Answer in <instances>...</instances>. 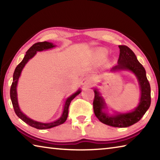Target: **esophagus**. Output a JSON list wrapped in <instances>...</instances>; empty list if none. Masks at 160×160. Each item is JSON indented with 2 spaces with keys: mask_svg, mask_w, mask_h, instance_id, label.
Wrapping results in <instances>:
<instances>
[{
  "mask_svg": "<svg viewBox=\"0 0 160 160\" xmlns=\"http://www.w3.org/2000/svg\"><path fill=\"white\" fill-rule=\"evenodd\" d=\"M91 80L90 79V78H83V79L82 80V82H81V84H82V85L83 87H89L91 85Z\"/></svg>",
  "mask_w": 160,
  "mask_h": 160,
  "instance_id": "esophagus-1",
  "label": "esophagus"
}]
</instances>
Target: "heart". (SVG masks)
Masks as SVG:
<instances>
[{
    "mask_svg": "<svg viewBox=\"0 0 160 160\" xmlns=\"http://www.w3.org/2000/svg\"><path fill=\"white\" fill-rule=\"evenodd\" d=\"M107 55V50L105 49V48H99L98 50L96 51L95 53V56L97 59L99 61H102L104 60V59L106 58Z\"/></svg>",
    "mask_w": 160,
    "mask_h": 160,
    "instance_id": "obj_1",
    "label": "heart"
}]
</instances>
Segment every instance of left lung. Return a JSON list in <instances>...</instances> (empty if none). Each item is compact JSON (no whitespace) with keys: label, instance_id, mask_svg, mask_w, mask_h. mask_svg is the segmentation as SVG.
Instances as JSON below:
<instances>
[{"label":"left lung","instance_id":"8db88e82","mask_svg":"<svg viewBox=\"0 0 160 160\" xmlns=\"http://www.w3.org/2000/svg\"><path fill=\"white\" fill-rule=\"evenodd\" d=\"M118 47L120 54L118 63L112 67L111 71L114 72L121 70H128L135 75L140 89V98L138 105L130 112H117L116 114L110 115L106 112L107 104L102 94L97 88H94L93 109L94 114L102 123L117 128H126L138 122L147 112L151 103V91L150 83L146 76L145 70L142 64L138 61L133 51L124 45L118 46Z\"/></svg>","mask_w":160,"mask_h":160}]
</instances>
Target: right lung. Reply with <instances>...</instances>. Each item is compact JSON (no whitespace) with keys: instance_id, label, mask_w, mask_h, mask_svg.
Instances as JSON below:
<instances>
[{"instance_id":"add662e5","label":"right lung","mask_w":160,"mask_h":160,"mask_svg":"<svg viewBox=\"0 0 160 160\" xmlns=\"http://www.w3.org/2000/svg\"><path fill=\"white\" fill-rule=\"evenodd\" d=\"M56 45H54L53 43L48 42H37L34 45H32V47L29 48L28 51L26 52V54L25 57L22 59L20 63L18 65V66L16 67V68L14 71V73H13V80H12V83L11 85V88H10V99H11L12 104L13 108H14L15 112L19 118L22 119L24 122L28 123L32 127H34L35 128L37 129H47V128H53V127L61 125V124L63 123L65 121H66L68 118V108L70 106V102L72 99H73L75 97L78 95L80 92L81 90L79 89L77 92H75L74 94H72V95L68 97L66 99V102H65L64 107H63V113H62V115L61 117L56 121H54L53 122L51 123H42L39 122V121H36L34 120H32V118H29L27 116L25 113L22 112V111L20 109V107H19L18 104V93H17V85L18 82V80L20 77L22 70L24 68V67L25 66L27 63L34 56L36 55L37 52L38 51H42L45 50L50 49V48H52L55 47Z\"/></svg>"}]
</instances>
